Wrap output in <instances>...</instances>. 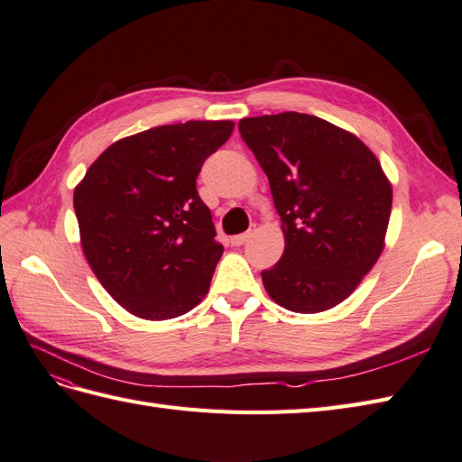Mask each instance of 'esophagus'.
Instances as JSON below:
<instances>
[{"instance_id":"34e87169","label":"esophagus","mask_w":462,"mask_h":462,"mask_svg":"<svg viewBox=\"0 0 462 462\" xmlns=\"http://www.w3.org/2000/svg\"><path fill=\"white\" fill-rule=\"evenodd\" d=\"M250 238H252V230L250 232H244V234H238V236H232L230 244L232 245H244Z\"/></svg>"}]
</instances>
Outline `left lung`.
Returning <instances> with one entry per match:
<instances>
[{
    "label": "left lung",
    "mask_w": 462,
    "mask_h": 462,
    "mask_svg": "<svg viewBox=\"0 0 462 462\" xmlns=\"http://www.w3.org/2000/svg\"><path fill=\"white\" fill-rule=\"evenodd\" d=\"M240 134L265 171L285 252L262 271L282 309L316 314L357 289L384 247L393 187L363 142L304 113L242 118Z\"/></svg>",
    "instance_id": "obj_1"
}]
</instances>
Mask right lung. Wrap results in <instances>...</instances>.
Here are the masks:
<instances>
[{"instance_id":"obj_1","label":"right lung","mask_w":462,"mask_h":462,"mask_svg":"<svg viewBox=\"0 0 462 462\" xmlns=\"http://www.w3.org/2000/svg\"><path fill=\"white\" fill-rule=\"evenodd\" d=\"M232 130V121L148 128L116 140L76 187L88 263L130 314L170 320L208 292L224 247L197 177Z\"/></svg>"}]
</instances>
